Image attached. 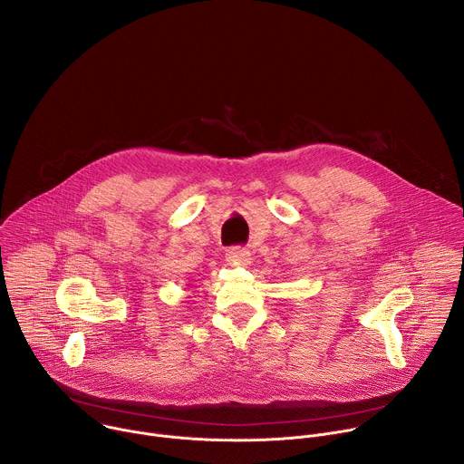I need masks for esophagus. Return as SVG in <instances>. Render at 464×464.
Returning a JSON list of instances; mask_svg holds the SVG:
<instances>
[{
    "mask_svg": "<svg viewBox=\"0 0 464 464\" xmlns=\"http://www.w3.org/2000/svg\"><path fill=\"white\" fill-rule=\"evenodd\" d=\"M226 256H227V260H233V262H238V264L249 262V251H247L246 247H242V246H233V247H229L227 253H226Z\"/></svg>",
    "mask_w": 464,
    "mask_h": 464,
    "instance_id": "obj_1",
    "label": "esophagus"
}]
</instances>
